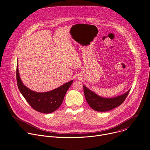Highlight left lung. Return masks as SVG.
Wrapping results in <instances>:
<instances>
[{"label": "left lung", "instance_id": "1", "mask_svg": "<svg viewBox=\"0 0 150 150\" xmlns=\"http://www.w3.org/2000/svg\"><path fill=\"white\" fill-rule=\"evenodd\" d=\"M83 87L85 99L89 105L93 110L101 112L109 111L120 105L124 101L131 90L117 97L105 98L97 95L85 85H83Z\"/></svg>", "mask_w": 150, "mask_h": 150}]
</instances>
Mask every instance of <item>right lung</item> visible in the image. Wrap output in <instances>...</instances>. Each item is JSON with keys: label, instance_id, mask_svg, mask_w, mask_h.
<instances>
[{"label": "right lung", "instance_id": "obj_1", "mask_svg": "<svg viewBox=\"0 0 150 150\" xmlns=\"http://www.w3.org/2000/svg\"><path fill=\"white\" fill-rule=\"evenodd\" d=\"M16 81L18 89L28 104L36 111L42 113H50L57 110L62 104L67 91L73 81L64 83L52 91L38 93L27 88L21 79L18 67H16Z\"/></svg>", "mask_w": 150, "mask_h": 150}]
</instances>
